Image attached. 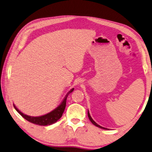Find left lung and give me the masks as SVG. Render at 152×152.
Instances as JSON below:
<instances>
[{
  "label": "left lung",
  "mask_w": 152,
  "mask_h": 152,
  "mask_svg": "<svg viewBox=\"0 0 152 152\" xmlns=\"http://www.w3.org/2000/svg\"><path fill=\"white\" fill-rule=\"evenodd\" d=\"M88 118H89V120H91V122H92V123L94 124V125H95L96 126H97V127H99V128H100V129H105V130H106L107 129L106 128H104V127H103V126H101L100 125H99V124H97V123H96V122L94 121V120H93V118H91V115H90V114H89V112L88 111Z\"/></svg>",
  "instance_id": "left-lung-1"
}]
</instances>
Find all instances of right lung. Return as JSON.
I'll return each mask as SVG.
<instances>
[{
  "mask_svg": "<svg viewBox=\"0 0 152 152\" xmlns=\"http://www.w3.org/2000/svg\"><path fill=\"white\" fill-rule=\"evenodd\" d=\"M74 90V88H72L71 90L67 93L66 97L64 98V99L63 100V102H61V104H60L58 107L55 108L54 110L51 111L50 112L48 113V114L45 115H41V116H30V115L24 114L22 112H21L16 107L15 105H13V106L15 107L17 112H18L19 114H20L23 118H24L26 120H28V121L32 122L33 124L40 125V126H48V125L54 124L55 122H56L57 120L62 116V114H63L65 108H66V99L67 96H68L69 94L71 93Z\"/></svg>",
  "mask_w": 152,
  "mask_h": 152,
  "instance_id": "obj_1",
  "label": "right lung"
}]
</instances>
